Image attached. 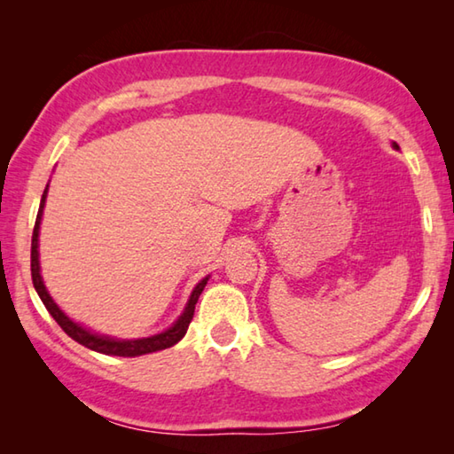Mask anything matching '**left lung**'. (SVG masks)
<instances>
[{
	"label": "left lung",
	"mask_w": 454,
	"mask_h": 454,
	"mask_svg": "<svg viewBox=\"0 0 454 454\" xmlns=\"http://www.w3.org/2000/svg\"><path fill=\"white\" fill-rule=\"evenodd\" d=\"M395 145H396V144H395Z\"/></svg>",
	"instance_id": "left-lung-1"
}]
</instances>
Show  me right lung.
Here are the masks:
<instances>
[{"label":"right lung","mask_w":454,"mask_h":454,"mask_svg":"<svg viewBox=\"0 0 454 454\" xmlns=\"http://www.w3.org/2000/svg\"><path fill=\"white\" fill-rule=\"evenodd\" d=\"M45 198H48V188L43 190L42 194V202H40V210H37V218H35V226H34V236H32V280H34V288L37 294H40L42 302L48 312L53 317V320L58 322L64 333L74 338L75 342H80L82 347H86L90 350L102 352V355H110V356H142V355H150V352L156 350H164L174 347L176 342H180L186 330L190 326L192 318H194V309L200 294L206 284H208V276L200 280L196 284V288L192 290L190 301L186 304V309L180 314V318L174 322V325L164 330V333L153 334L148 338H136V340H118V338H110V336H99L96 333H90L83 326H80L78 322H74L72 318H67L64 312L59 310V306L53 302V298L50 296V292L45 290L43 278L40 274V244H37V238H40V224H42V214H43V206H45Z\"/></svg>","instance_id":"right-lung-1"}]
</instances>
